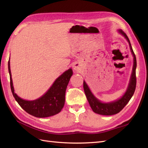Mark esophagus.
Masks as SVG:
<instances>
[{"instance_id":"1","label":"esophagus","mask_w":148,"mask_h":148,"mask_svg":"<svg viewBox=\"0 0 148 148\" xmlns=\"http://www.w3.org/2000/svg\"><path fill=\"white\" fill-rule=\"evenodd\" d=\"M73 69H74L75 71H79V69H80V65H79V63H77V62H76V63H75V64L73 65Z\"/></svg>"}]
</instances>
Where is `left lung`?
I'll use <instances>...</instances> for the list:
<instances>
[{"label": "left lung", "mask_w": 148, "mask_h": 148, "mask_svg": "<svg viewBox=\"0 0 148 148\" xmlns=\"http://www.w3.org/2000/svg\"><path fill=\"white\" fill-rule=\"evenodd\" d=\"M119 33H120L121 35L123 36L125 39L127 40L130 46V48L131 52L132 53L134 56V65L132 69V72L130 79L129 81V84L126 92L124 93L120 99L115 100V101L111 102L109 103H103L99 100L97 99L96 97L93 95V94L91 92L88 86L87 85L85 81H83V88L84 93L86 96L88 101L89 102V104L92 109L93 111L97 114L101 115H113L116 114L117 113L120 112L121 110L124 108V107L127 104V103L129 102L131 99L132 97L133 96L136 87V67H137V61L136 55L134 54V52L132 48L130 40L128 39V36L126 35L123 31L121 30H118Z\"/></svg>", "instance_id": "left-lung-1"}]
</instances>
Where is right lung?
I'll return each instance as SVG.
<instances>
[{"label": "right lung", "instance_id": "right-lung-1", "mask_svg": "<svg viewBox=\"0 0 148 148\" xmlns=\"http://www.w3.org/2000/svg\"><path fill=\"white\" fill-rule=\"evenodd\" d=\"M8 70L10 76V85L12 95L21 108L29 114L37 118H46L58 114L64 108L65 91L73 72L71 69L65 71L59 76L46 93L34 100H26L14 93L12 84L10 61L8 62Z\"/></svg>", "mask_w": 148, "mask_h": 148}]
</instances>
